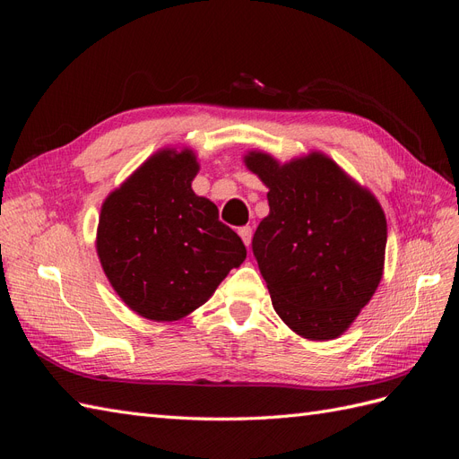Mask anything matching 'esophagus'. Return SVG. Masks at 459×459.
Masks as SVG:
<instances>
[{
	"label": "esophagus",
	"mask_w": 459,
	"mask_h": 459,
	"mask_svg": "<svg viewBox=\"0 0 459 459\" xmlns=\"http://www.w3.org/2000/svg\"><path fill=\"white\" fill-rule=\"evenodd\" d=\"M238 233H239V238L243 239V243L248 247L251 245V239H253V228L251 226H243V228H239L238 230Z\"/></svg>",
	"instance_id": "1"
}]
</instances>
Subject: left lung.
<instances>
[{
	"label": "left lung",
	"mask_w": 459,
	"mask_h": 459,
	"mask_svg": "<svg viewBox=\"0 0 459 459\" xmlns=\"http://www.w3.org/2000/svg\"><path fill=\"white\" fill-rule=\"evenodd\" d=\"M245 164L270 189L253 253L273 310L304 339H337L381 281L386 218L379 201L324 152L280 164L251 151Z\"/></svg>",
	"instance_id": "1"
}]
</instances>
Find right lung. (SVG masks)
I'll return each instance as SVG.
<instances>
[{
    "label": "right lung",
    "mask_w": 459,
    "mask_h": 459,
    "mask_svg": "<svg viewBox=\"0 0 459 459\" xmlns=\"http://www.w3.org/2000/svg\"><path fill=\"white\" fill-rule=\"evenodd\" d=\"M191 149H162L105 199L97 256L117 295L152 322H174L212 297L247 258L241 238L193 193Z\"/></svg>",
    "instance_id": "obj_1"
}]
</instances>
